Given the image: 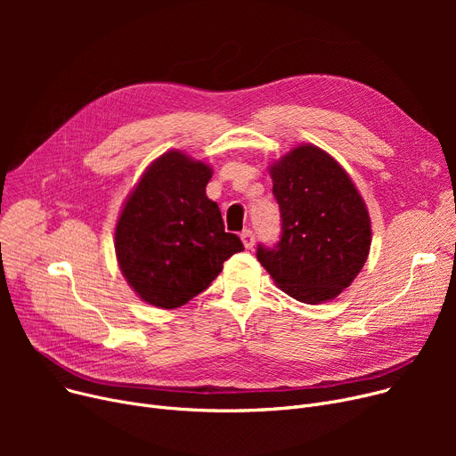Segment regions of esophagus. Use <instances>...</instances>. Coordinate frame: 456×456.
<instances>
[{
	"label": "esophagus",
	"mask_w": 456,
	"mask_h": 456,
	"mask_svg": "<svg viewBox=\"0 0 456 456\" xmlns=\"http://www.w3.org/2000/svg\"><path fill=\"white\" fill-rule=\"evenodd\" d=\"M240 238H242V244H244L248 249H251V248L255 246V232H253L251 229H244L242 234H240Z\"/></svg>",
	"instance_id": "1"
}]
</instances>
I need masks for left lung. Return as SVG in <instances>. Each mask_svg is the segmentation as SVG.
<instances>
[{
	"mask_svg": "<svg viewBox=\"0 0 456 456\" xmlns=\"http://www.w3.org/2000/svg\"><path fill=\"white\" fill-rule=\"evenodd\" d=\"M281 210V240L258 244L256 258L290 297L334 299L362 270L371 246L364 200L344 167L303 143L270 166Z\"/></svg>",
	"mask_w": 456,
	"mask_h": 456,
	"instance_id": "1",
	"label": "left lung"
}]
</instances>
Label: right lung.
<instances>
[{
	"label": "right lung",
	"mask_w": 456,
	"mask_h": 456,
	"mask_svg": "<svg viewBox=\"0 0 456 456\" xmlns=\"http://www.w3.org/2000/svg\"><path fill=\"white\" fill-rule=\"evenodd\" d=\"M212 167L172 150L142 175L119 214L114 248L131 289L159 308H177L207 290L224 262L244 251L207 198Z\"/></svg>",
	"instance_id": "add662e5"
}]
</instances>
